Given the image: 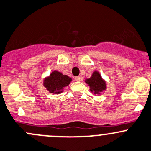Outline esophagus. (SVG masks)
<instances>
[{
    "label": "esophagus",
    "mask_w": 151,
    "mask_h": 151,
    "mask_svg": "<svg viewBox=\"0 0 151 151\" xmlns=\"http://www.w3.org/2000/svg\"><path fill=\"white\" fill-rule=\"evenodd\" d=\"M75 81H81L80 76H77V77H76L75 78Z\"/></svg>",
    "instance_id": "34e87169"
}]
</instances>
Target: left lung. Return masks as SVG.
<instances>
[{
    "label": "left lung",
    "instance_id": "obj_1",
    "mask_svg": "<svg viewBox=\"0 0 151 151\" xmlns=\"http://www.w3.org/2000/svg\"><path fill=\"white\" fill-rule=\"evenodd\" d=\"M85 83L89 86L90 91L94 94H101L107 89L106 81L102 78L100 73L97 70H94L91 77L85 79Z\"/></svg>",
    "mask_w": 151,
    "mask_h": 151
}]
</instances>
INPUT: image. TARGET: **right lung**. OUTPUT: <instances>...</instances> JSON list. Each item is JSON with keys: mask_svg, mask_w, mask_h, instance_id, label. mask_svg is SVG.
Wrapping results in <instances>:
<instances>
[{"mask_svg": "<svg viewBox=\"0 0 151 151\" xmlns=\"http://www.w3.org/2000/svg\"><path fill=\"white\" fill-rule=\"evenodd\" d=\"M72 81V78L61 72L53 70L49 76L44 78L43 85L51 94H61L64 91L65 87L68 86Z\"/></svg>", "mask_w": 151, "mask_h": 151, "instance_id": "right-lung-1", "label": "right lung"}]
</instances>
